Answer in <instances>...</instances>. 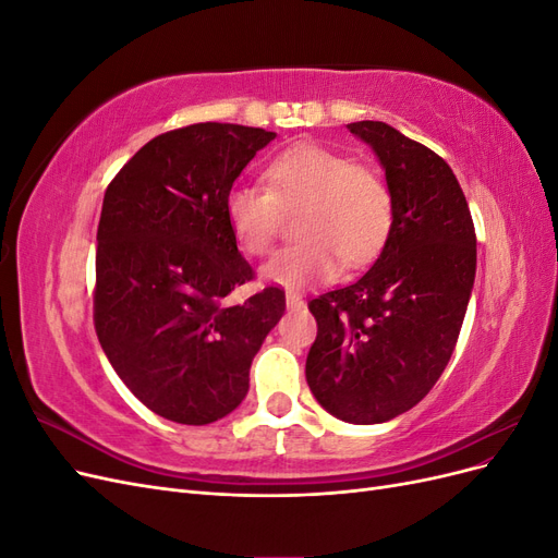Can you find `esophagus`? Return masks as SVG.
Here are the masks:
<instances>
[{
	"label": "esophagus",
	"instance_id": "34e87169",
	"mask_svg": "<svg viewBox=\"0 0 558 558\" xmlns=\"http://www.w3.org/2000/svg\"><path fill=\"white\" fill-rule=\"evenodd\" d=\"M302 305H305V300H302L298 293H286V307L300 310Z\"/></svg>",
	"mask_w": 558,
	"mask_h": 558
}]
</instances>
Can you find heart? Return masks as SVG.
<instances>
[{
    "mask_svg": "<svg viewBox=\"0 0 558 558\" xmlns=\"http://www.w3.org/2000/svg\"><path fill=\"white\" fill-rule=\"evenodd\" d=\"M265 185H232L226 221L248 256L272 248L283 214L300 211L302 240L283 246L263 267L267 281L305 289L337 277L342 263L363 267L388 240L396 199L388 181L367 165L318 144H298L269 160Z\"/></svg>",
    "mask_w": 558,
    "mask_h": 558,
    "instance_id": "heart-1",
    "label": "heart"
}]
</instances>
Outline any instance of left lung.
I'll list each match as a JSON object with an SVG mask.
<instances>
[{
  "instance_id": "obj_1",
  "label": "left lung",
  "mask_w": 558,
  "mask_h": 558,
  "mask_svg": "<svg viewBox=\"0 0 558 558\" xmlns=\"http://www.w3.org/2000/svg\"><path fill=\"white\" fill-rule=\"evenodd\" d=\"M377 154L396 216L375 265L310 302L314 398L349 424H384L428 396L451 359L475 283L477 238L451 167L379 121L349 123Z\"/></svg>"
}]
</instances>
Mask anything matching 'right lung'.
<instances>
[{
	"mask_svg": "<svg viewBox=\"0 0 558 558\" xmlns=\"http://www.w3.org/2000/svg\"><path fill=\"white\" fill-rule=\"evenodd\" d=\"M277 137L263 128L195 123L144 144L113 177L97 226L93 318L116 375L150 412L185 426L244 400L248 369L286 310L253 279L226 221L234 179Z\"/></svg>",
	"mask_w": 558,
	"mask_h": 558,
	"instance_id": "add662e5",
	"label": "right lung"
}]
</instances>
